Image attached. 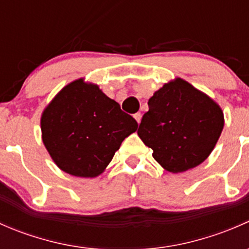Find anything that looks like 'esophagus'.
I'll return each mask as SVG.
<instances>
[{
  "label": "esophagus",
  "mask_w": 249,
  "mask_h": 249,
  "mask_svg": "<svg viewBox=\"0 0 249 249\" xmlns=\"http://www.w3.org/2000/svg\"><path fill=\"white\" fill-rule=\"evenodd\" d=\"M134 118H135V119H136V122L139 123V124H140V123H141V119H142V114H141L140 112H139V113H135V114H134Z\"/></svg>",
  "instance_id": "esophagus-1"
}]
</instances>
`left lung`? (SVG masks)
<instances>
[{"label": "left lung", "instance_id": "left-lung-1", "mask_svg": "<svg viewBox=\"0 0 249 249\" xmlns=\"http://www.w3.org/2000/svg\"><path fill=\"white\" fill-rule=\"evenodd\" d=\"M148 106L137 134L165 170L184 172L207 159L224 126L222 108L211 97L176 78L154 92Z\"/></svg>", "mask_w": 249, "mask_h": 249}]
</instances>
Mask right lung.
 Wrapping results in <instances>:
<instances>
[{
    "label": "right lung",
    "mask_w": 249,
    "mask_h": 249,
    "mask_svg": "<svg viewBox=\"0 0 249 249\" xmlns=\"http://www.w3.org/2000/svg\"><path fill=\"white\" fill-rule=\"evenodd\" d=\"M136 120L83 78L53 99L41 118L42 140L55 164L76 177H96L137 130Z\"/></svg>",
    "instance_id": "obj_1"
}]
</instances>
